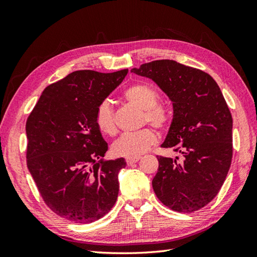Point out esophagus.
Returning <instances> with one entry per match:
<instances>
[{"mask_svg":"<svg viewBox=\"0 0 257 257\" xmlns=\"http://www.w3.org/2000/svg\"><path fill=\"white\" fill-rule=\"evenodd\" d=\"M140 160V157H134V158H125V162H127L128 166H132L134 163Z\"/></svg>","mask_w":257,"mask_h":257,"instance_id":"34e87169","label":"esophagus"}]
</instances>
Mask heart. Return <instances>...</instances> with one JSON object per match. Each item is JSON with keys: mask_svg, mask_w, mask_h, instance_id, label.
Returning a JSON list of instances; mask_svg holds the SVG:
<instances>
[{"mask_svg": "<svg viewBox=\"0 0 257 257\" xmlns=\"http://www.w3.org/2000/svg\"><path fill=\"white\" fill-rule=\"evenodd\" d=\"M124 97L132 105L145 111V118L157 128H165L169 122V113L165 108L158 106L159 95L145 84H135L124 91ZM96 123L101 133L113 135L117 130L111 103L103 100L96 110ZM157 135L150 128L138 132L123 133L112 144V152L117 156L134 158L139 157L157 143Z\"/></svg>", "mask_w": 257, "mask_h": 257, "instance_id": "obj_1", "label": "heart"}]
</instances>
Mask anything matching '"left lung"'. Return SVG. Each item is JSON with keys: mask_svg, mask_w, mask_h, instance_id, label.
I'll use <instances>...</instances> for the list:
<instances>
[{"mask_svg": "<svg viewBox=\"0 0 257 257\" xmlns=\"http://www.w3.org/2000/svg\"><path fill=\"white\" fill-rule=\"evenodd\" d=\"M130 72L155 81L172 101V120L161 147L173 148L181 159L157 157L155 193L173 211H198L219 193L232 161L233 119L220 87L209 74L171 59Z\"/></svg>", "mask_w": 257, "mask_h": 257, "instance_id": "1", "label": "left lung"}]
</instances>
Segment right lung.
I'll list each match as a JSON object with an SVG mask.
<instances>
[{
	"label": "right lung",
	"mask_w": 257,
	"mask_h": 257,
	"mask_svg": "<svg viewBox=\"0 0 257 257\" xmlns=\"http://www.w3.org/2000/svg\"><path fill=\"white\" fill-rule=\"evenodd\" d=\"M127 74L76 70L47 86L27 118V168L47 206L69 221L99 220L117 201L127 163L103 159L96 110Z\"/></svg>",
	"instance_id": "right-lung-1"
}]
</instances>
